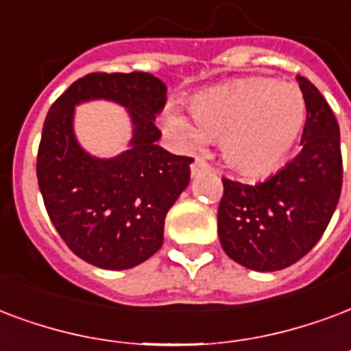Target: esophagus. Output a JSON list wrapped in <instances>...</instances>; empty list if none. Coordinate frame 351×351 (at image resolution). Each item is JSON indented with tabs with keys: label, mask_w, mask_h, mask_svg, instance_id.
<instances>
[{
	"label": "esophagus",
	"mask_w": 351,
	"mask_h": 351,
	"mask_svg": "<svg viewBox=\"0 0 351 351\" xmlns=\"http://www.w3.org/2000/svg\"><path fill=\"white\" fill-rule=\"evenodd\" d=\"M210 171H212V167L204 160H201V158H197L195 162L191 163V176L204 175V173H210Z\"/></svg>",
	"instance_id": "esophagus-1"
}]
</instances>
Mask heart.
Wrapping results in <instances>:
<instances>
[{"mask_svg": "<svg viewBox=\"0 0 351 351\" xmlns=\"http://www.w3.org/2000/svg\"><path fill=\"white\" fill-rule=\"evenodd\" d=\"M191 119L169 110L163 124L182 147L221 137L227 162L245 175H266L281 165L305 124V100L298 85L271 77H247L195 96Z\"/></svg>", "mask_w": 351, "mask_h": 351, "instance_id": "b5f03b06", "label": "heart"}]
</instances>
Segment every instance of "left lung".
I'll list each match as a JSON object with an SVG mask.
<instances>
[{
  "instance_id": "left-lung-1",
  "label": "left lung",
  "mask_w": 351,
  "mask_h": 351,
  "mask_svg": "<svg viewBox=\"0 0 351 351\" xmlns=\"http://www.w3.org/2000/svg\"><path fill=\"white\" fill-rule=\"evenodd\" d=\"M307 121L303 149L264 182L223 178L217 232L223 251L243 268L277 271L307 255L333 215L342 188L341 130L320 90L298 76Z\"/></svg>"
}]
</instances>
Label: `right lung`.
<instances>
[{"label": "right lung", "instance_id": "1", "mask_svg": "<svg viewBox=\"0 0 351 351\" xmlns=\"http://www.w3.org/2000/svg\"><path fill=\"white\" fill-rule=\"evenodd\" d=\"M90 99L123 105L132 123L129 149L113 158L89 155L73 132L75 106ZM167 85L147 72L80 77L57 98L44 121L37 178L53 227L72 253L104 269H130L163 243V223L189 184L191 158L156 141V117Z\"/></svg>", "mask_w": 351, "mask_h": 351}]
</instances>
